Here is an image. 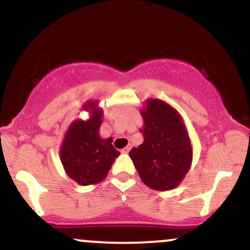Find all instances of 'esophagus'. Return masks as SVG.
<instances>
[{"instance_id": "esophagus-1", "label": "esophagus", "mask_w": 250, "mask_h": 250, "mask_svg": "<svg viewBox=\"0 0 250 250\" xmlns=\"http://www.w3.org/2000/svg\"><path fill=\"white\" fill-rule=\"evenodd\" d=\"M130 149H131V144H128V146H125V149H122V152H125V154H128V152L130 151Z\"/></svg>"}]
</instances>
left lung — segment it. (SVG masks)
I'll return each instance as SVG.
<instances>
[{"instance_id": "8db88e82", "label": "left lung", "mask_w": 250, "mask_h": 250, "mask_svg": "<svg viewBox=\"0 0 250 250\" xmlns=\"http://www.w3.org/2000/svg\"><path fill=\"white\" fill-rule=\"evenodd\" d=\"M144 141L129 152L141 179L152 190L169 191L184 179L192 163V146L179 113L158 99L141 110Z\"/></svg>"}]
</instances>
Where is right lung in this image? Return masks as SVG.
<instances>
[{
	"instance_id": "right-lung-1",
	"label": "right lung",
	"mask_w": 250,
	"mask_h": 250,
	"mask_svg": "<svg viewBox=\"0 0 250 250\" xmlns=\"http://www.w3.org/2000/svg\"><path fill=\"white\" fill-rule=\"evenodd\" d=\"M83 108L91 110V117L71 123L60 148V161L71 179L87 186L106 178L120 152L113 146L112 137L104 140L99 135L104 112L96 102H86Z\"/></svg>"
}]
</instances>
